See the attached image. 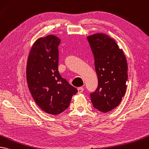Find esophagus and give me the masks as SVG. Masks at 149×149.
<instances>
[{
	"instance_id": "esophagus-1",
	"label": "esophagus",
	"mask_w": 149,
	"mask_h": 149,
	"mask_svg": "<svg viewBox=\"0 0 149 149\" xmlns=\"http://www.w3.org/2000/svg\"><path fill=\"white\" fill-rule=\"evenodd\" d=\"M77 90H78V93H81L83 92V91H84V88H82V87L78 88Z\"/></svg>"
}]
</instances>
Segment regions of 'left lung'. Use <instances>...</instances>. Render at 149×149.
I'll return each mask as SVG.
<instances>
[{"instance_id": "left-lung-1", "label": "left lung", "mask_w": 149, "mask_h": 149, "mask_svg": "<svg viewBox=\"0 0 149 149\" xmlns=\"http://www.w3.org/2000/svg\"><path fill=\"white\" fill-rule=\"evenodd\" d=\"M95 58L98 86L90 97L94 108L103 113L119 105L126 93L127 63L116 40L103 33L87 37Z\"/></svg>"}]
</instances>
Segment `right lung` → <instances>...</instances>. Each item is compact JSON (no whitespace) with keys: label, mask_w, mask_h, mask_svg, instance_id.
Segmentation results:
<instances>
[{"label":"right lung","mask_w":149,"mask_h":149,"mask_svg":"<svg viewBox=\"0 0 149 149\" xmlns=\"http://www.w3.org/2000/svg\"><path fill=\"white\" fill-rule=\"evenodd\" d=\"M60 41L54 35L39 38L32 45L26 65V81L34 101L44 112L55 116L68 108L78 91L59 74Z\"/></svg>","instance_id":"add662e5"}]
</instances>
